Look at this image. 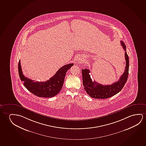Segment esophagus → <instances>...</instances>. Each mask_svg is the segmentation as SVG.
Masks as SVG:
<instances>
[{"instance_id":"1","label":"esophagus","mask_w":146,"mask_h":146,"mask_svg":"<svg viewBox=\"0 0 146 146\" xmlns=\"http://www.w3.org/2000/svg\"><path fill=\"white\" fill-rule=\"evenodd\" d=\"M79 61L82 62V60H79Z\"/></svg>"}]
</instances>
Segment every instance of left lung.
<instances>
[{
  "label": "left lung",
  "instance_id": "8db88e82",
  "mask_svg": "<svg viewBox=\"0 0 146 146\" xmlns=\"http://www.w3.org/2000/svg\"><path fill=\"white\" fill-rule=\"evenodd\" d=\"M121 43L123 49L125 51V56L126 65L125 72L116 82L113 83L112 84L106 85L99 84L95 81H92L90 75L89 74L90 70L89 69H85L82 70L83 84L84 87L85 91H86L87 93L92 98L106 99L112 97L121 91L125 86L129 75V59L126 52L125 44L122 40H121Z\"/></svg>",
  "mask_w": 146,
  "mask_h": 146
}]
</instances>
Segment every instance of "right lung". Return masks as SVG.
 <instances>
[{
    "mask_svg": "<svg viewBox=\"0 0 146 146\" xmlns=\"http://www.w3.org/2000/svg\"><path fill=\"white\" fill-rule=\"evenodd\" d=\"M73 65L71 63L63 66L58 70L54 76L45 82L35 81L25 77L23 74L20 60L18 70L19 78L29 91L38 97L50 98L58 94L61 90L66 72Z\"/></svg>",
    "mask_w": 146,
    "mask_h": 146,
    "instance_id": "1",
    "label": "right lung"
}]
</instances>
